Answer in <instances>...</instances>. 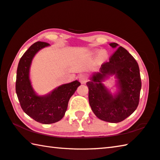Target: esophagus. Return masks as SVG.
<instances>
[{"label":"esophagus","instance_id":"34e87169","mask_svg":"<svg viewBox=\"0 0 160 160\" xmlns=\"http://www.w3.org/2000/svg\"><path fill=\"white\" fill-rule=\"evenodd\" d=\"M78 79H79L80 82L82 83V84H85L87 82V81H88V76H87L86 75H80L79 78H78Z\"/></svg>","mask_w":160,"mask_h":160}]
</instances>
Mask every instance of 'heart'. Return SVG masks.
<instances>
[{
  "label": "heart",
  "mask_w": 160,
  "mask_h": 160,
  "mask_svg": "<svg viewBox=\"0 0 160 160\" xmlns=\"http://www.w3.org/2000/svg\"><path fill=\"white\" fill-rule=\"evenodd\" d=\"M92 53H93V54H97L99 53V50L98 49L94 50V51H93ZM107 57H108V53L106 50H102L99 51V58L100 59H103V60H104V59L107 58Z\"/></svg>",
  "instance_id": "heart-1"
}]
</instances>
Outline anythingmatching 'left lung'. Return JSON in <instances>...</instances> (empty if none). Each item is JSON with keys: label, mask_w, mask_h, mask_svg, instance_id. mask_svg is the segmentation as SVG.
I'll use <instances>...</instances> for the list:
<instances>
[{"label": "left lung", "mask_w": 160, "mask_h": 160, "mask_svg": "<svg viewBox=\"0 0 160 160\" xmlns=\"http://www.w3.org/2000/svg\"><path fill=\"white\" fill-rule=\"evenodd\" d=\"M117 49L109 61L102 65L87 82L89 103L94 114L102 121L118 123L131 116L137 109L141 90L138 64L128 51L116 43H110ZM114 74L117 90L112 93L102 83Z\"/></svg>", "instance_id": "8db88e82"}]
</instances>
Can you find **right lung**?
<instances>
[{
	"label": "right lung",
	"instance_id": "1",
	"mask_svg": "<svg viewBox=\"0 0 160 160\" xmlns=\"http://www.w3.org/2000/svg\"><path fill=\"white\" fill-rule=\"evenodd\" d=\"M49 46L48 43L42 42L32 44L19 61L16 77V93L22 109L26 114L43 124L61 120L70 98L80 85L76 80L58 86L44 95H39L35 92L29 75L32 60L40 50Z\"/></svg>",
	"mask_w": 160,
	"mask_h": 160
}]
</instances>
